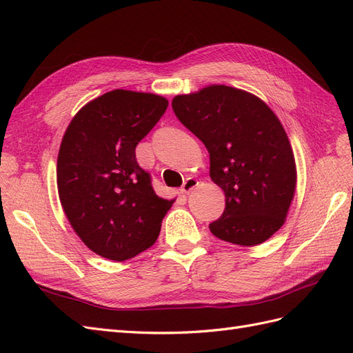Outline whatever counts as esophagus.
<instances>
[{"instance_id": "obj_1", "label": "esophagus", "mask_w": 353, "mask_h": 353, "mask_svg": "<svg viewBox=\"0 0 353 353\" xmlns=\"http://www.w3.org/2000/svg\"><path fill=\"white\" fill-rule=\"evenodd\" d=\"M197 185H199V181H197V179H194V178H187V181L183 184V187H181V191H183L184 194H188L190 191H193Z\"/></svg>"}]
</instances>
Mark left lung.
I'll return each mask as SVG.
<instances>
[{
	"mask_svg": "<svg viewBox=\"0 0 353 353\" xmlns=\"http://www.w3.org/2000/svg\"><path fill=\"white\" fill-rule=\"evenodd\" d=\"M172 109L208 148L210 179L225 194V210L210 223V232L249 248L272 237L285 222L297 170L270 105L252 92L213 83L175 95Z\"/></svg>",
	"mask_w": 353,
	"mask_h": 353,
	"instance_id": "8db88e82",
	"label": "left lung"
}]
</instances>
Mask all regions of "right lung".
<instances>
[{
    "label": "right lung",
    "mask_w": 353,
    "mask_h": 353,
    "mask_svg": "<svg viewBox=\"0 0 353 353\" xmlns=\"http://www.w3.org/2000/svg\"><path fill=\"white\" fill-rule=\"evenodd\" d=\"M168 100L113 90L73 116L57 156V190L73 231L90 250L122 262L156 243L175 199L159 197L137 163L135 147Z\"/></svg>",
    "instance_id": "obj_1"
}]
</instances>
